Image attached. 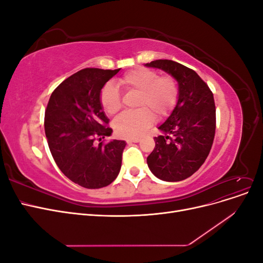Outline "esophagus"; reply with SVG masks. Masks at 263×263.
Listing matches in <instances>:
<instances>
[{"mask_svg": "<svg viewBox=\"0 0 263 263\" xmlns=\"http://www.w3.org/2000/svg\"><path fill=\"white\" fill-rule=\"evenodd\" d=\"M140 141V139L139 138H133V139H127V142H128V144H130V142H139Z\"/></svg>", "mask_w": 263, "mask_h": 263, "instance_id": "esophagus-1", "label": "esophagus"}]
</instances>
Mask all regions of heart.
<instances>
[{"mask_svg": "<svg viewBox=\"0 0 263 263\" xmlns=\"http://www.w3.org/2000/svg\"><path fill=\"white\" fill-rule=\"evenodd\" d=\"M119 84L127 92L137 93L135 107L138 109L122 114L113 123L115 133L124 138L140 136L153 123L154 116L168 115L179 98L177 81L171 76L159 77L156 71L147 68L129 71L119 79ZM100 101L108 115H115L122 108L121 94L113 83L103 86Z\"/></svg>", "mask_w": 263, "mask_h": 263, "instance_id": "b5f03b06", "label": "heart"}]
</instances>
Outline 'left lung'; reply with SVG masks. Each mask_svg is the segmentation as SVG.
<instances>
[{
    "mask_svg": "<svg viewBox=\"0 0 263 263\" xmlns=\"http://www.w3.org/2000/svg\"><path fill=\"white\" fill-rule=\"evenodd\" d=\"M146 67L165 71L179 84L177 105L159 126L163 134L155 137L156 146L147 163L160 180L182 181L201 168L211 151L216 129L213 93L194 70L179 62L160 59Z\"/></svg>",
    "mask_w": 263,
    "mask_h": 263,
    "instance_id": "8db88e82",
    "label": "left lung"
}]
</instances>
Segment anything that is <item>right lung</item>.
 <instances>
[{
  "label": "right lung",
  "instance_id": "1",
  "mask_svg": "<svg viewBox=\"0 0 263 263\" xmlns=\"http://www.w3.org/2000/svg\"><path fill=\"white\" fill-rule=\"evenodd\" d=\"M119 70L78 71L55 87L45 112V133L54 162L68 179L86 189L107 186L122 166L124 140L95 142L113 132L100 95Z\"/></svg>",
  "mask_w": 263,
  "mask_h": 263
}]
</instances>
